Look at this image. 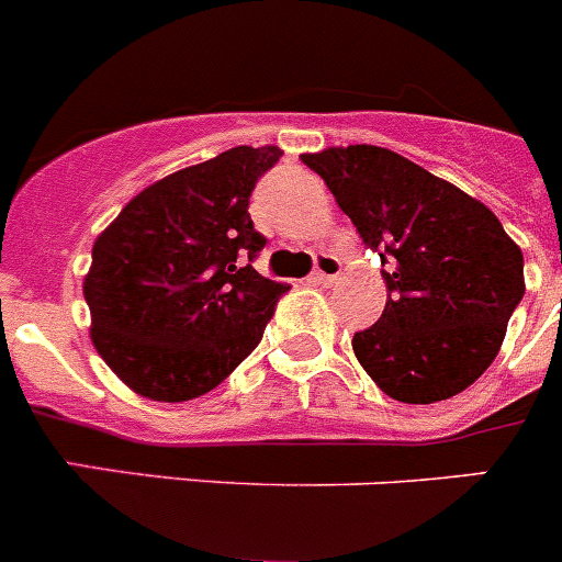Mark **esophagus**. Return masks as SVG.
Masks as SVG:
<instances>
[{
  "instance_id": "esophagus-1",
  "label": "esophagus",
  "mask_w": 562,
  "mask_h": 562,
  "mask_svg": "<svg viewBox=\"0 0 562 562\" xmlns=\"http://www.w3.org/2000/svg\"><path fill=\"white\" fill-rule=\"evenodd\" d=\"M313 260H316V269L311 274L313 282H333L340 274V260L335 255H329V251H318Z\"/></svg>"
}]
</instances>
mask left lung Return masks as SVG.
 I'll use <instances>...</instances> for the list:
<instances>
[{"instance_id":"1","label":"left lung","mask_w":562,"mask_h":562,"mask_svg":"<svg viewBox=\"0 0 562 562\" xmlns=\"http://www.w3.org/2000/svg\"><path fill=\"white\" fill-rule=\"evenodd\" d=\"M380 255L387 302L352 346L396 402L429 405L494 363L524 296V255L499 218L452 182L382 146L302 155Z\"/></svg>"}]
</instances>
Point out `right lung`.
<instances>
[{
  "mask_svg": "<svg viewBox=\"0 0 562 562\" xmlns=\"http://www.w3.org/2000/svg\"><path fill=\"white\" fill-rule=\"evenodd\" d=\"M277 146H235L144 188L97 238L86 302L91 340L135 393L188 402L251 355L288 285L255 271L249 216Z\"/></svg>",
  "mask_w": 562,
  "mask_h": 562,
  "instance_id": "1",
  "label": "right lung"
}]
</instances>
